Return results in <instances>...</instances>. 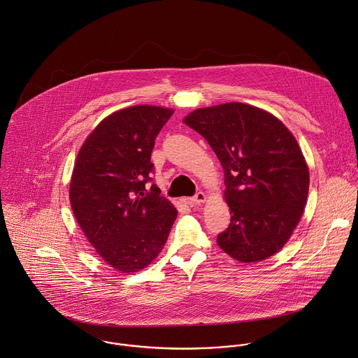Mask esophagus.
<instances>
[{
  "label": "esophagus",
  "instance_id": "1",
  "mask_svg": "<svg viewBox=\"0 0 358 358\" xmlns=\"http://www.w3.org/2000/svg\"><path fill=\"white\" fill-rule=\"evenodd\" d=\"M205 201V194L203 192H199L194 197H192V199H189L187 200V203L190 205H201Z\"/></svg>",
  "mask_w": 358,
  "mask_h": 358
}]
</instances>
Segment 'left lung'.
Listing matches in <instances>:
<instances>
[{
  "instance_id": "8db88e82",
  "label": "left lung",
  "mask_w": 358,
  "mask_h": 358,
  "mask_svg": "<svg viewBox=\"0 0 358 358\" xmlns=\"http://www.w3.org/2000/svg\"><path fill=\"white\" fill-rule=\"evenodd\" d=\"M183 121L204 136L224 171L231 220L217 245L245 263L278 252L302 217L310 183L294 135L273 114L244 103L197 108Z\"/></svg>"
}]
</instances>
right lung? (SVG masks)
Listing matches in <instances>:
<instances>
[{
  "label": "right lung",
  "instance_id": "1",
  "mask_svg": "<svg viewBox=\"0 0 358 358\" xmlns=\"http://www.w3.org/2000/svg\"><path fill=\"white\" fill-rule=\"evenodd\" d=\"M173 110L132 106L91 132L80 149L70 183V204L85 237L118 271L145 268L162 251L176 208L146 183L154 171V141Z\"/></svg>",
  "mask_w": 358,
  "mask_h": 358
}]
</instances>
